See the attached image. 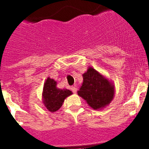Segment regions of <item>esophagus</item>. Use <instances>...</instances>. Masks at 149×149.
<instances>
[{
    "label": "esophagus",
    "mask_w": 149,
    "mask_h": 149,
    "mask_svg": "<svg viewBox=\"0 0 149 149\" xmlns=\"http://www.w3.org/2000/svg\"><path fill=\"white\" fill-rule=\"evenodd\" d=\"M71 91H72L74 93H76L77 91V88L76 86H72V87H71Z\"/></svg>",
    "instance_id": "obj_1"
}]
</instances>
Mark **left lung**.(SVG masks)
I'll use <instances>...</instances> for the list:
<instances>
[{
	"instance_id": "1",
	"label": "left lung",
	"mask_w": 149,
	"mask_h": 149,
	"mask_svg": "<svg viewBox=\"0 0 149 149\" xmlns=\"http://www.w3.org/2000/svg\"><path fill=\"white\" fill-rule=\"evenodd\" d=\"M83 79L77 94L85 100L91 108L103 110L111 104L115 93L113 82L91 66L83 74Z\"/></svg>"
}]
</instances>
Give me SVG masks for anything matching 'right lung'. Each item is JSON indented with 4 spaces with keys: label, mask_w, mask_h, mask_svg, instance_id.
<instances>
[{
    "label": "right lung",
    "mask_w": 149,
    "mask_h": 149,
    "mask_svg": "<svg viewBox=\"0 0 149 149\" xmlns=\"http://www.w3.org/2000/svg\"><path fill=\"white\" fill-rule=\"evenodd\" d=\"M72 92L67 89L57 87V82L48 77L43 86L42 103L50 112H56L60 108L66 97L72 95Z\"/></svg>",
    "instance_id": "right-lung-1"
}]
</instances>
